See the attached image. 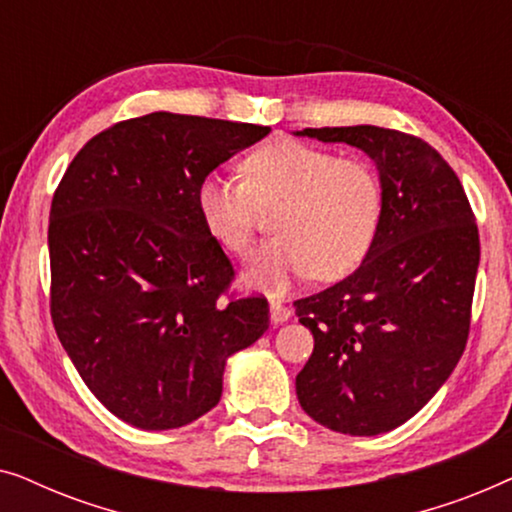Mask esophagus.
Instances as JSON below:
<instances>
[{
    "mask_svg": "<svg viewBox=\"0 0 512 512\" xmlns=\"http://www.w3.org/2000/svg\"><path fill=\"white\" fill-rule=\"evenodd\" d=\"M270 319L272 324H284V321L291 319V310L282 300H270Z\"/></svg>",
    "mask_w": 512,
    "mask_h": 512,
    "instance_id": "1",
    "label": "esophagus"
}]
</instances>
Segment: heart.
<instances>
[{"label":"heart","mask_w":512,"mask_h":512,"mask_svg":"<svg viewBox=\"0 0 512 512\" xmlns=\"http://www.w3.org/2000/svg\"><path fill=\"white\" fill-rule=\"evenodd\" d=\"M242 177L207 174L198 186V212L223 249L244 256L258 212L272 209L275 237L251 258V284L282 291L307 272L335 282L368 256L382 214V184L368 163L279 139L244 158Z\"/></svg>","instance_id":"obj_1"}]
</instances>
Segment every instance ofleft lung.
Listing matches in <instances>:
<instances>
[{"label": "left lung", "instance_id": "1", "mask_svg": "<svg viewBox=\"0 0 512 512\" xmlns=\"http://www.w3.org/2000/svg\"><path fill=\"white\" fill-rule=\"evenodd\" d=\"M373 160L382 214L352 275L296 300L314 335L296 394L314 422L347 436L387 433L417 415L464 354L480 237L464 186L424 139L377 125L305 128Z\"/></svg>", "mask_w": 512, "mask_h": 512}]
</instances>
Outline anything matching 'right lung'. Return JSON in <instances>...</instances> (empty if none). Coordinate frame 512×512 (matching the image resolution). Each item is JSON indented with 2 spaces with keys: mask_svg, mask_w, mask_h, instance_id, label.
<instances>
[{
  "mask_svg": "<svg viewBox=\"0 0 512 512\" xmlns=\"http://www.w3.org/2000/svg\"><path fill=\"white\" fill-rule=\"evenodd\" d=\"M268 125L153 114L95 135L69 163L48 223L51 317L81 380L144 431L219 403L226 361L270 326L268 300H221L235 277L198 186Z\"/></svg>",
  "mask_w": 512,
  "mask_h": 512,
  "instance_id": "obj_1",
  "label": "right lung"
}]
</instances>
